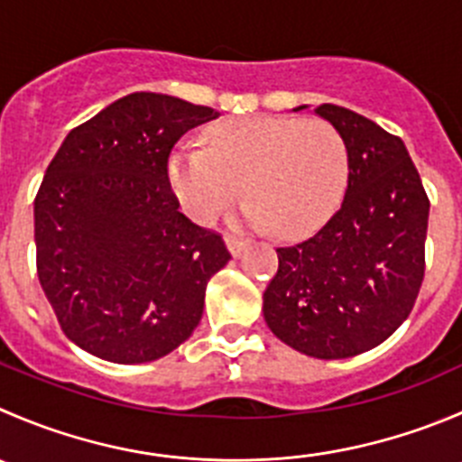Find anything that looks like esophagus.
I'll use <instances>...</instances> for the list:
<instances>
[{
  "mask_svg": "<svg viewBox=\"0 0 462 462\" xmlns=\"http://www.w3.org/2000/svg\"><path fill=\"white\" fill-rule=\"evenodd\" d=\"M226 245H227V250H230V254H232V257H235V259H239L241 254L245 253V241L235 239V236H227Z\"/></svg>",
  "mask_w": 462,
  "mask_h": 462,
  "instance_id": "34e87169",
  "label": "esophagus"
}]
</instances>
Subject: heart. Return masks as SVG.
<instances>
[{
    "instance_id": "1",
    "label": "heart",
    "mask_w": 462,
    "mask_h": 462,
    "mask_svg": "<svg viewBox=\"0 0 462 462\" xmlns=\"http://www.w3.org/2000/svg\"><path fill=\"white\" fill-rule=\"evenodd\" d=\"M169 180L185 212L212 223L239 196L236 223L298 236L336 209L347 180V149L322 119L254 115L209 128L203 149L178 146Z\"/></svg>"
}]
</instances>
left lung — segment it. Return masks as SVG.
<instances>
[{
	"label": "left lung",
	"mask_w": 462,
	"mask_h": 462,
	"mask_svg": "<svg viewBox=\"0 0 462 462\" xmlns=\"http://www.w3.org/2000/svg\"><path fill=\"white\" fill-rule=\"evenodd\" d=\"M313 112L343 137L347 187L320 230L277 248L263 320L302 355L350 359L383 343L413 309L424 277L429 199L400 137L334 103Z\"/></svg>",
	"instance_id": "obj_1"
}]
</instances>
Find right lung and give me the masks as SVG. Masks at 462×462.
Returning a JSON list of instances; mask_svg holds the SVG:
<instances>
[{
	"mask_svg": "<svg viewBox=\"0 0 462 462\" xmlns=\"http://www.w3.org/2000/svg\"><path fill=\"white\" fill-rule=\"evenodd\" d=\"M218 117L133 92L65 137L33 203L38 277L62 331L110 364L167 356L199 327L205 289L230 262L169 185L173 144Z\"/></svg>",
	"mask_w": 462,
	"mask_h": 462,
	"instance_id": "right-lung-1",
	"label": "right lung"
}]
</instances>
